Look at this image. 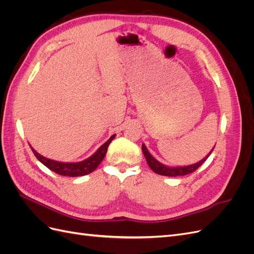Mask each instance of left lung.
Here are the masks:
<instances>
[{
  "label": "left lung",
  "instance_id": "left-lung-1",
  "mask_svg": "<svg viewBox=\"0 0 254 254\" xmlns=\"http://www.w3.org/2000/svg\"><path fill=\"white\" fill-rule=\"evenodd\" d=\"M215 147V146H214ZM214 147L212 148V150L207 153V155L202 159L199 161V162L197 163H194V164H190V165H187V166H167V165H164L161 162H159V161L155 158L152 157L151 153L148 151V149L146 148L145 144H142V150H143V153L145 156V159L146 161H147V164L149 165V167L151 168L152 172H155L156 174L158 175H161V176H168V177H176V176H186L188 174H190L195 172L197 168L199 166H201L202 163L204 162V161L209 158V156L211 155V152L213 151Z\"/></svg>",
  "mask_w": 254,
  "mask_h": 254
}]
</instances>
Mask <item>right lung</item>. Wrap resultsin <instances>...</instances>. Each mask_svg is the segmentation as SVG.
<instances>
[{"mask_svg":"<svg viewBox=\"0 0 254 254\" xmlns=\"http://www.w3.org/2000/svg\"><path fill=\"white\" fill-rule=\"evenodd\" d=\"M114 137H115V134L111 135L110 139L106 143H104L101 147L93 153V155L86 160L80 161V162H59V161H55V160L43 157L39 152H37L32 146L30 145L29 146L30 148H32L36 158L39 160L43 165L50 168V170L53 171L54 173L61 176H67V177H80V176L88 175L96 170L98 165L101 164L103 159L105 158L107 150H108V146Z\"/></svg>","mask_w":254,"mask_h":254,"instance_id":"add662e5","label":"right lung"}]
</instances>
